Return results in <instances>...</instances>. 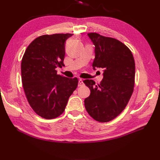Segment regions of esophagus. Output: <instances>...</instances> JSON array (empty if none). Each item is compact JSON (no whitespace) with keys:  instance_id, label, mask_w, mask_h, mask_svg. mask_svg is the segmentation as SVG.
<instances>
[{"instance_id":"1","label":"esophagus","mask_w":160,"mask_h":160,"mask_svg":"<svg viewBox=\"0 0 160 160\" xmlns=\"http://www.w3.org/2000/svg\"><path fill=\"white\" fill-rule=\"evenodd\" d=\"M84 85V82L83 80L82 79H80L78 80V87H82Z\"/></svg>"}]
</instances>
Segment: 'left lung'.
<instances>
[{
	"instance_id": "8db88e82",
	"label": "left lung",
	"mask_w": 160,
	"mask_h": 160,
	"mask_svg": "<svg viewBox=\"0 0 160 160\" xmlns=\"http://www.w3.org/2000/svg\"><path fill=\"white\" fill-rule=\"evenodd\" d=\"M88 36L96 47L92 66L94 69H104V76L100 84L93 80L83 81L91 91L90 96L84 100V106L95 120L107 122L123 111L133 92L134 58L120 40L95 32Z\"/></svg>"
}]
</instances>
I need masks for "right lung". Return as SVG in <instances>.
<instances>
[{
  "instance_id": "obj_1",
  "label": "right lung",
  "mask_w": 160,
  "mask_h": 160,
  "mask_svg": "<svg viewBox=\"0 0 160 160\" xmlns=\"http://www.w3.org/2000/svg\"><path fill=\"white\" fill-rule=\"evenodd\" d=\"M73 33L42 35L29 44L21 62L22 87L28 102L39 116L56 118L62 114L78 80L57 73L64 66L65 41Z\"/></svg>"
}]
</instances>
